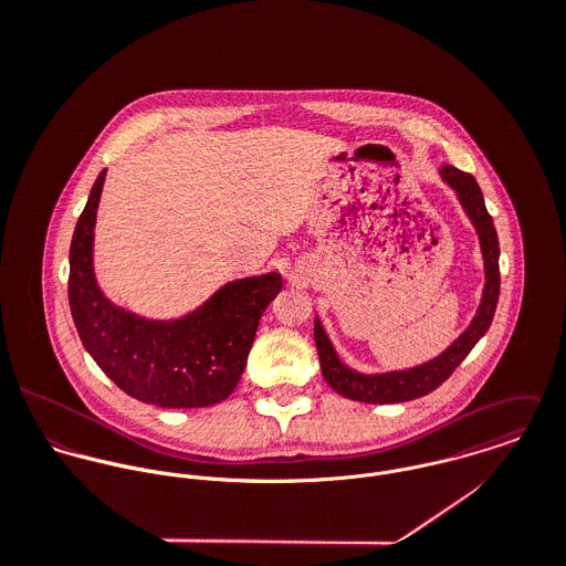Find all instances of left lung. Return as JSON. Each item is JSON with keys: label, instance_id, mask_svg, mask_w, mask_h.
<instances>
[{"label": "left lung", "instance_id": "8db88e82", "mask_svg": "<svg viewBox=\"0 0 566 566\" xmlns=\"http://www.w3.org/2000/svg\"><path fill=\"white\" fill-rule=\"evenodd\" d=\"M440 176L444 182H449L455 189L467 216L471 218V222L480 235V245H482V254H484L485 285L478 316L473 318L471 326L436 359L420 364L416 368H409V370H395V373H384V375H361V373L350 370L346 364H342L333 344L328 342V337L324 333L323 324L321 321H316L314 339H316V348L321 355L324 381L337 395H342L346 399H353L359 403H403V401H411V399L433 392L464 361V357L484 337L488 326L494 318V310L499 303V285H501L499 240H496L492 218L485 211L482 189L471 174H467L458 167H451V165H444L440 169Z\"/></svg>", "mask_w": 566, "mask_h": 566}]
</instances>
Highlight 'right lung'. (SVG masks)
I'll use <instances>...</instances> for the list:
<instances>
[{"label":"right lung","mask_w":566,"mask_h":566,"mask_svg":"<svg viewBox=\"0 0 566 566\" xmlns=\"http://www.w3.org/2000/svg\"><path fill=\"white\" fill-rule=\"evenodd\" d=\"M106 169L95 178L70 248V307L82 344L119 390L167 409L224 401L238 386L265 307L283 279L276 272L218 290L180 321H146L115 307L93 274V227Z\"/></svg>","instance_id":"1"}]
</instances>
